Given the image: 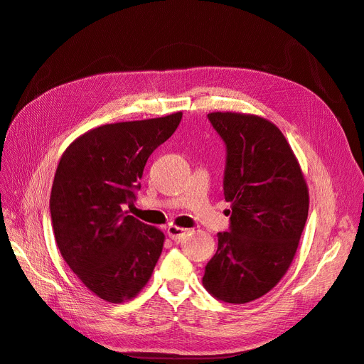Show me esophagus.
<instances>
[{
    "label": "esophagus",
    "instance_id": "esophagus-1",
    "mask_svg": "<svg viewBox=\"0 0 364 364\" xmlns=\"http://www.w3.org/2000/svg\"><path fill=\"white\" fill-rule=\"evenodd\" d=\"M186 233H188V230H186V228H180V227H175V225H172V227L168 228V235H169L171 240H173V241L181 240V237H183Z\"/></svg>",
    "mask_w": 364,
    "mask_h": 364
}]
</instances>
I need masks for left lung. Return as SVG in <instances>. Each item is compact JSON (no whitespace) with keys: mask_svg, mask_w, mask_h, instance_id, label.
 I'll use <instances>...</instances> for the list:
<instances>
[{"mask_svg":"<svg viewBox=\"0 0 364 364\" xmlns=\"http://www.w3.org/2000/svg\"><path fill=\"white\" fill-rule=\"evenodd\" d=\"M207 117L225 143L224 198L232 215L203 285L223 302L247 304L273 289L291 265L308 218V188L274 123L241 112Z\"/></svg>","mask_w":364,"mask_h":364,"instance_id":"1","label":"left lung"}]
</instances>
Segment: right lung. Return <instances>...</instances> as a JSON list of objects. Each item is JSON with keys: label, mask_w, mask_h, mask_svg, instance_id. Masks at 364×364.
Listing matches in <instances>:
<instances>
[{"label": "right lung", "mask_w": 364, "mask_h": 364, "mask_svg": "<svg viewBox=\"0 0 364 364\" xmlns=\"http://www.w3.org/2000/svg\"><path fill=\"white\" fill-rule=\"evenodd\" d=\"M183 112L95 128L62 154L50 195L55 240L90 291L111 304L148 284L164 235L124 212L136 201L149 155L178 128Z\"/></svg>", "instance_id": "obj_1"}]
</instances>
